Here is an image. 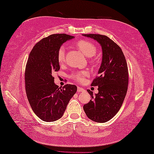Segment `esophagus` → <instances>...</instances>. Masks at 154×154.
I'll return each instance as SVG.
<instances>
[{
    "instance_id": "obj_1",
    "label": "esophagus",
    "mask_w": 154,
    "mask_h": 154,
    "mask_svg": "<svg viewBox=\"0 0 154 154\" xmlns=\"http://www.w3.org/2000/svg\"><path fill=\"white\" fill-rule=\"evenodd\" d=\"M77 91H78V92H84V88H82L78 86V88H77Z\"/></svg>"
}]
</instances>
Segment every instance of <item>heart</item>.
Wrapping results in <instances>:
<instances>
[{
	"label": "heart",
	"mask_w": 154,
	"mask_h": 154,
	"mask_svg": "<svg viewBox=\"0 0 154 154\" xmlns=\"http://www.w3.org/2000/svg\"><path fill=\"white\" fill-rule=\"evenodd\" d=\"M76 46L79 48L84 54L88 57H92L96 54L97 48L96 46L88 40H78L76 43ZM66 56V51L64 46H61L58 49L57 53V59L60 64L64 63ZM89 75V72L87 70L75 71L70 74V78L78 83H82L85 80V78Z\"/></svg>",
	"instance_id": "heart-1"
}]
</instances>
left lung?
Masks as SVG:
<instances>
[{"mask_svg":"<svg viewBox=\"0 0 154 154\" xmlns=\"http://www.w3.org/2000/svg\"><path fill=\"white\" fill-rule=\"evenodd\" d=\"M83 36L96 40L102 49V60L99 76L91 86H98V93L83 106L88 118L98 123L108 122L120 110L126 95L128 70L125 58L120 47L109 37L102 34H89Z\"/></svg>","mask_w":154,"mask_h":154,"instance_id":"obj_1","label":"left lung"}]
</instances>
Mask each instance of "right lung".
<instances>
[{
    "mask_svg": "<svg viewBox=\"0 0 154 154\" xmlns=\"http://www.w3.org/2000/svg\"><path fill=\"white\" fill-rule=\"evenodd\" d=\"M74 36L54 34L38 42L31 51L25 69V88L32 109L45 122H54L63 116L77 87L66 84L59 88L52 74L60 70L58 49Z\"/></svg>",
    "mask_w": 154,
    "mask_h": 154,
    "instance_id": "obj_1",
    "label": "right lung"
}]
</instances>
